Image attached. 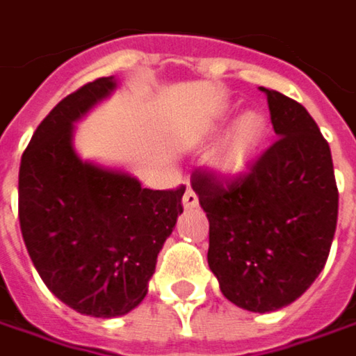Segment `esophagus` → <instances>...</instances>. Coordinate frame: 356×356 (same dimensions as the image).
Returning <instances> with one entry per match:
<instances>
[{
  "label": "esophagus",
  "instance_id": "34e87169",
  "mask_svg": "<svg viewBox=\"0 0 356 356\" xmlns=\"http://www.w3.org/2000/svg\"><path fill=\"white\" fill-rule=\"evenodd\" d=\"M183 207L185 209L197 207V193H195L191 187H189V189L185 191V195H183Z\"/></svg>",
  "mask_w": 356,
  "mask_h": 356
}]
</instances>
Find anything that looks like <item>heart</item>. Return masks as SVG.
<instances>
[{"label":"heart","mask_w":356,"mask_h":356,"mask_svg":"<svg viewBox=\"0 0 356 356\" xmlns=\"http://www.w3.org/2000/svg\"><path fill=\"white\" fill-rule=\"evenodd\" d=\"M265 131H267V123L259 111H247L235 121L233 129L225 137L223 147L217 159L225 173L241 171L249 163V159L255 155L257 147L261 145Z\"/></svg>","instance_id":"1"}]
</instances>
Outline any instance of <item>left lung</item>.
Masks as SVG:
<instances>
[{
	"mask_svg": "<svg viewBox=\"0 0 356 356\" xmlns=\"http://www.w3.org/2000/svg\"><path fill=\"white\" fill-rule=\"evenodd\" d=\"M277 141L237 177L195 171L209 219L207 261L221 293L269 313L313 285L331 251L339 189L331 147L301 103L265 89Z\"/></svg>",
	"mask_w": 356,
	"mask_h": 356,
	"instance_id": "1",
	"label": "left lung"
}]
</instances>
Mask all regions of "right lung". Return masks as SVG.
<instances>
[{"label": "right lung", "instance_id": "1", "mask_svg": "<svg viewBox=\"0 0 356 356\" xmlns=\"http://www.w3.org/2000/svg\"><path fill=\"white\" fill-rule=\"evenodd\" d=\"M113 87V77H99L59 101L19 165V227L39 277L73 311L101 318L145 299L185 193L183 185L143 189L127 173L79 159L73 121Z\"/></svg>", "mask_w": 356, "mask_h": 356}]
</instances>
